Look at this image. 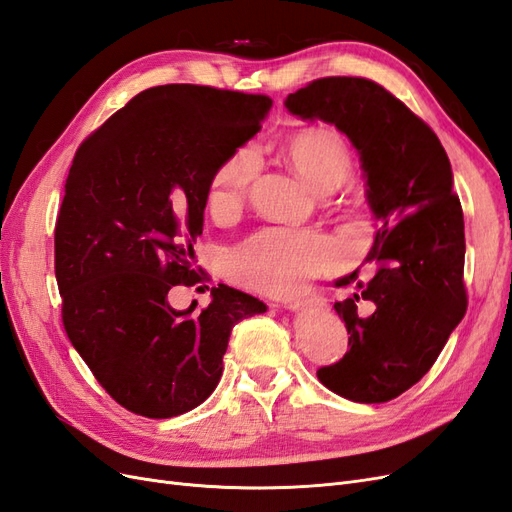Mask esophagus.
<instances>
[{
    "mask_svg": "<svg viewBox=\"0 0 512 512\" xmlns=\"http://www.w3.org/2000/svg\"><path fill=\"white\" fill-rule=\"evenodd\" d=\"M322 305L320 301H288L286 307L290 309V312H305V309H312V307H318Z\"/></svg>",
    "mask_w": 512,
    "mask_h": 512,
    "instance_id": "34e87169",
    "label": "esophagus"
}]
</instances>
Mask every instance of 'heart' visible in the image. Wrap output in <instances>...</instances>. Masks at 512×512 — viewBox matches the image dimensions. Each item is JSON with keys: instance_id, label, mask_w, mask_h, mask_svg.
Listing matches in <instances>:
<instances>
[{"instance_id": "heart-1", "label": "heart", "mask_w": 512, "mask_h": 512, "mask_svg": "<svg viewBox=\"0 0 512 512\" xmlns=\"http://www.w3.org/2000/svg\"><path fill=\"white\" fill-rule=\"evenodd\" d=\"M286 160L320 194L342 188L352 170L344 138L329 128L292 134L284 145ZM260 158L250 147L239 149L218 168L209 188V209L218 218L237 213L258 173ZM337 245L312 230L269 228L243 241L228 258V273L243 286L265 294H292L312 277L337 267Z\"/></svg>"}]
</instances>
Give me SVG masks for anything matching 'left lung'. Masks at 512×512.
<instances>
[{
  "mask_svg": "<svg viewBox=\"0 0 512 512\" xmlns=\"http://www.w3.org/2000/svg\"><path fill=\"white\" fill-rule=\"evenodd\" d=\"M303 121L331 123L359 153L367 205L380 222L359 271L335 286L361 292L335 303L350 350L318 369L329 391L359 404H382L421 380L466 314V232L453 194V170L438 136L374 81L329 76L284 102ZM359 298L372 303L361 315Z\"/></svg>",
  "mask_w": 512,
  "mask_h": 512,
  "instance_id": "1",
  "label": "left lung"
}]
</instances>
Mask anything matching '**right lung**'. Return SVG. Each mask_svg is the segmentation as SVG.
Segmentation results:
<instances>
[{
    "mask_svg": "<svg viewBox=\"0 0 512 512\" xmlns=\"http://www.w3.org/2000/svg\"><path fill=\"white\" fill-rule=\"evenodd\" d=\"M267 96L200 85L141 91L79 147L55 226V277L72 346L117 404L170 418L215 391L230 331L265 314L218 284L200 314L168 290L192 286L218 168L260 130Z\"/></svg>",
    "mask_w": 512,
    "mask_h": 512,
    "instance_id": "add662e5",
    "label": "right lung"
}]
</instances>
